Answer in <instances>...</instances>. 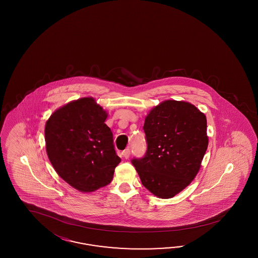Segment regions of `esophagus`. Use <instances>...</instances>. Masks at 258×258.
Returning <instances> with one entry per match:
<instances>
[{"label": "esophagus", "instance_id": "34e87169", "mask_svg": "<svg viewBox=\"0 0 258 258\" xmlns=\"http://www.w3.org/2000/svg\"><path fill=\"white\" fill-rule=\"evenodd\" d=\"M123 156L125 157V159H128L130 155H131V149H125L123 152H122Z\"/></svg>", "mask_w": 258, "mask_h": 258}]
</instances>
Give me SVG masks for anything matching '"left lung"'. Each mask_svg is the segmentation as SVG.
Listing matches in <instances>:
<instances>
[{"instance_id":"1","label":"left lung","mask_w":258,"mask_h":258,"mask_svg":"<svg viewBox=\"0 0 258 258\" xmlns=\"http://www.w3.org/2000/svg\"><path fill=\"white\" fill-rule=\"evenodd\" d=\"M143 128L148 149L132 163L145 187L170 199L200 170L208 147L206 117L188 102L166 100L150 110Z\"/></svg>"}]
</instances>
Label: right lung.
Here are the masks:
<instances>
[{
    "mask_svg": "<svg viewBox=\"0 0 258 258\" xmlns=\"http://www.w3.org/2000/svg\"><path fill=\"white\" fill-rule=\"evenodd\" d=\"M106 118L94 98L84 97L56 109L46 122L48 158L63 180L81 192L108 185L121 162Z\"/></svg>",
    "mask_w": 258,
    "mask_h": 258,
    "instance_id": "right-lung-1",
    "label": "right lung"
}]
</instances>
